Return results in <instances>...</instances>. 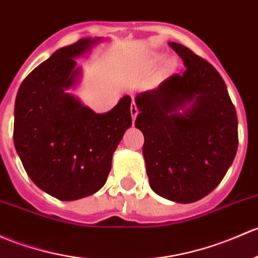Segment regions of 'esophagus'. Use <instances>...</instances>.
Masks as SVG:
<instances>
[{"label": "esophagus", "mask_w": 258, "mask_h": 258, "mask_svg": "<svg viewBox=\"0 0 258 258\" xmlns=\"http://www.w3.org/2000/svg\"><path fill=\"white\" fill-rule=\"evenodd\" d=\"M138 115V108L136 106V104L135 102H132L131 105V116H132V120H136V116Z\"/></svg>", "instance_id": "esophagus-1"}]
</instances>
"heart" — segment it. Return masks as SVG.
<instances>
[{
	"label": "heart",
	"mask_w": 258,
	"mask_h": 258,
	"mask_svg": "<svg viewBox=\"0 0 258 258\" xmlns=\"http://www.w3.org/2000/svg\"><path fill=\"white\" fill-rule=\"evenodd\" d=\"M161 58H162V55H159V54H152L150 58L146 60V64H147V65L154 64V63H157V61L161 60Z\"/></svg>",
	"instance_id": "b5f03b06"
}]
</instances>
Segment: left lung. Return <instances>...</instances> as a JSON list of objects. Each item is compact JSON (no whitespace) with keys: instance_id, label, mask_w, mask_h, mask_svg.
Masks as SVG:
<instances>
[{"instance_id":"left-lung-1","label":"left lung","mask_w":258,"mask_h":258,"mask_svg":"<svg viewBox=\"0 0 258 258\" xmlns=\"http://www.w3.org/2000/svg\"><path fill=\"white\" fill-rule=\"evenodd\" d=\"M169 47L185 72L135 99V126L152 190L181 204L198 202L220 184L236 156L237 116L218 70L179 43Z\"/></svg>"}]
</instances>
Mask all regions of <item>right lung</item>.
Returning a JSON list of instances; mask_svg holds the SVG:
<instances>
[{
  "label": "right lung",
  "mask_w": 258,
  "mask_h": 258,
  "mask_svg": "<svg viewBox=\"0 0 258 258\" xmlns=\"http://www.w3.org/2000/svg\"><path fill=\"white\" fill-rule=\"evenodd\" d=\"M105 38H83L39 64L18 89L13 141L28 177L63 202L99 191L106 183L113 152L132 124L131 97L96 113L68 90L83 73L75 59Z\"/></svg>",
  "instance_id": "right-lung-1"
}]
</instances>
